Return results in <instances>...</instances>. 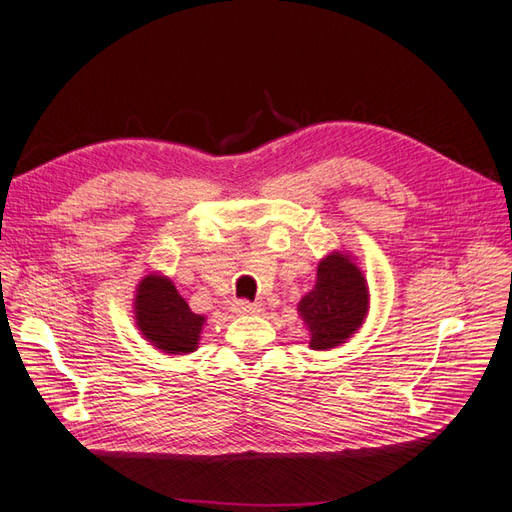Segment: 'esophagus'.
Listing matches in <instances>:
<instances>
[{
	"label": "esophagus",
	"mask_w": 512,
	"mask_h": 512,
	"mask_svg": "<svg viewBox=\"0 0 512 512\" xmlns=\"http://www.w3.org/2000/svg\"><path fill=\"white\" fill-rule=\"evenodd\" d=\"M230 309H232V314L247 316V314H260L262 312V305L250 303V301H235Z\"/></svg>",
	"instance_id": "1"
}]
</instances>
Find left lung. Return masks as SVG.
Returning <instances> with one entry per match:
<instances>
[{
	"label": "left lung",
	"instance_id": "left-lung-1",
	"mask_svg": "<svg viewBox=\"0 0 512 512\" xmlns=\"http://www.w3.org/2000/svg\"><path fill=\"white\" fill-rule=\"evenodd\" d=\"M309 331V348L331 350L346 344L363 327L369 312V286L346 252H331L318 262L316 284L297 305Z\"/></svg>",
	"mask_w": 512,
	"mask_h": 512
}]
</instances>
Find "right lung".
<instances>
[{"instance_id":"obj_1","label":"right lung","mask_w":512,"mask_h":512,"mask_svg":"<svg viewBox=\"0 0 512 512\" xmlns=\"http://www.w3.org/2000/svg\"><path fill=\"white\" fill-rule=\"evenodd\" d=\"M134 322L143 339L170 356L198 348L207 318L194 314L170 277L149 271L134 292Z\"/></svg>"}]
</instances>
